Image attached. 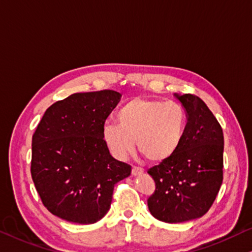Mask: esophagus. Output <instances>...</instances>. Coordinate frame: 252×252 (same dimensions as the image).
Wrapping results in <instances>:
<instances>
[{"label": "esophagus", "instance_id": "esophagus-1", "mask_svg": "<svg viewBox=\"0 0 252 252\" xmlns=\"http://www.w3.org/2000/svg\"><path fill=\"white\" fill-rule=\"evenodd\" d=\"M143 172H144V170L141 168H136V166H133V169H131V175H133L134 177L141 176V175H143Z\"/></svg>", "mask_w": 252, "mask_h": 252}]
</instances>
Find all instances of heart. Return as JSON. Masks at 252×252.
Listing matches in <instances>:
<instances>
[{"mask_svg":"<svg viewBox=\"0 0 252 252\" xmlns=\"http://www.w3.org/2000/svg\"><path fill=\"white\" fill-rule=\"evenodd\" d=\"M187 121V114L180 103L135 98L118 110V125L104 124L102 139L110 153L119 160L133 152L136 141L138 152L145 160L161 163L179 151Z\"/></svg>","mask_w":252,"mask_h":252,"instance_id":"heart-1","label":"heart"}]
</instances>
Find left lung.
Returning <instances> with one entry per match:
<instances>
[{"instance_id":"1","label":"left lung","mask_w":252,"mask_h":252,"mask_svg":"<svg viewBox=\"0 0 252 252\" xmlns=\"http://www.w3.org/2000/svg\"><path fill=\"white\" fill-rule=\"evenodd\" d=\"M173 95L187 114V128L175 156L148 171L156 181L148 206L158 220L183 223L202 218L214 203L223 181L224 137L202 99Z\"/></svg>"}]
</instances>
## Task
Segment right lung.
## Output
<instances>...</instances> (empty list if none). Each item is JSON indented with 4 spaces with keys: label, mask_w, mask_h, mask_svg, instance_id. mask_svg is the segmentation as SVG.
I'll list each match as a JSON object with an SVG mask.
<instances>
[{
    "label": "right lung",
    "mask_w": 252,
    "mask_h": 252,
    "mask_svg": "<svg viewBox=\"0 0 252 252\" xmlns=\"http://www.w3.org/2000/svg\"><path fill=\"white\" fill-rule=\"evenodd\" d=\"M113 90L74 94L45 111L32 136V177L42 204L57 218L94 224L109 211L115 185L130 176L102 139L121 101Z\"/></svg>",
    "instance_id": "right-lung-1"
}]
</instances>
